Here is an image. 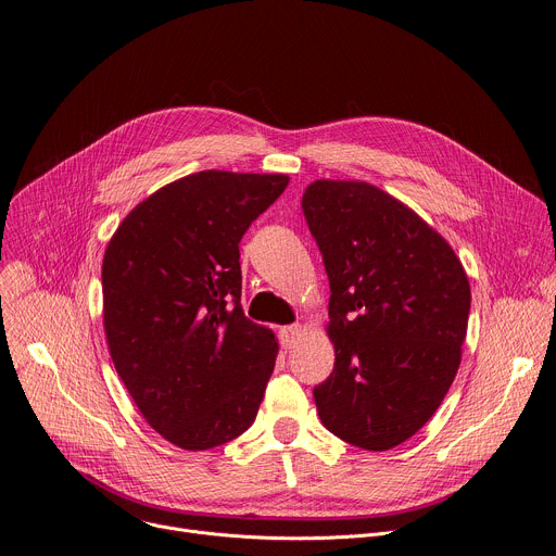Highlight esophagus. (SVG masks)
<instances>
[{
	"instance_id": "1",
	"label": "esophagus",
	"mask_w": 556,
	"mask_h": 556,
	"mask_svg": "<svg viewBox=\"0 0 556 556\" xmlns=\"http://www.w3.org/2000/svg\"><path fill=\"white\" fill-rule=\"evenodd\" d=\"M303 325H298V323H293V325H285V327H280V331H278V336H280V345L285 348V350H289L291 345H295L298 343V338L303 336Z\"/></svg>"
}]
</instances>
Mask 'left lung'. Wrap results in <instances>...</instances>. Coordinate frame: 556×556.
<instances>
[{"label": "left lung", "instance_id": "8db88e82", "mask_svg": "<svg viewBox=\"0 0 556 556\" xmlns=\"http://www.w3.org/2000/svg\"><path fill=\"white\" fill-rule=\"evenodd\" d=\"M303 213L329 278L333 371L314 401L350 445L386 452L434 416L460 365L472 293L447 240L358 180H316Z\"/></svg>", "mask_w": 556, "mask_h": 556}]
</instances>
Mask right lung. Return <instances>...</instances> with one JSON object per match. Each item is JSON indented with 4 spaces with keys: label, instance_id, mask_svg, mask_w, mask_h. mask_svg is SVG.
Masks as SVG:
<instances>
[{
    "label": "right lung",
    "instance_id": "right-lung-1",
    "mask_svg": "<svg viewBox=\"0 0 556 556\" xmlns=\"http://www.w3.org/2000/svg\"><path fill=\"white\" fill-rule=\"evenodd\" d=\"M289 185L282 174L200 170L126 216L102 263L113 365L153 430L182 450L233 441L255 420L278 356L240 305V240Z\"/></svg>",
    "mask_w": 556,
    "mask_h": 556
}]
</instances>
